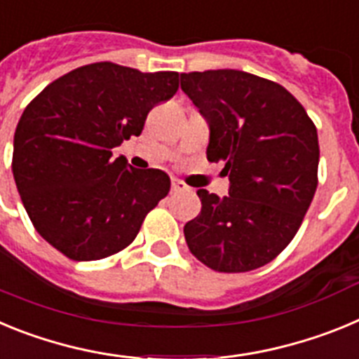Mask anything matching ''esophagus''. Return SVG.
<instances>
[{"label": "esophagus", "instance_id": "34e87169", "mask_svg": "<svg viewBox=\"0 0 359 359\" xmlns=\"http://www.w3.org/2000/svg\"><path fill=\"white\" fill-rule=\"evenodd\" d=\"M187 189H189V187H187L183 182H180V180H172V194L183 192V190H187Z\"/></svg>", "mask_w": 359, "mask_h": 359}]
</instances>
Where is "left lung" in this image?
<instances>
[{"label":"left lung","instance_id":"8db88e82","mask_svg":"<svg viewBox=\"0 0 359 359\" xmlns=\"http://www.w3.org/2000/svg\"><path fill=\"white\" fill-rule=\"evenodd\" d=\"M210 123L208 161L224 163V198L199 189L201 214L183 228L190 253L221 273L268 264L297 236L318 185V133L280 84L239 69L182 73Z\"/></svg>","mask_w":359,"mask_h":359}]
</instances>
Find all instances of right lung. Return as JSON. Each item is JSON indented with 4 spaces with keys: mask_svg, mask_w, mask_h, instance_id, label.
Here are the masks:
<instances>
[{
    "mask_svg": "<svg viewBox=\"0 0 359 359\" xmlns=\"http://www.w3.org/2000/svg\"><path fill=\"white\" fill-rule=\"evenodd\" d=\"M180 88V73L93 62L59 77L19 118L12 172L41 237L72 261L128 248L169 194L158 169H133L113 149L138 136L149 111Z\"/></svg>",
    "mask_w": 359,
    "mask_h": 359,
    "instance_id": "add662e5",
    "label": "right lung"
}]
</instances>
